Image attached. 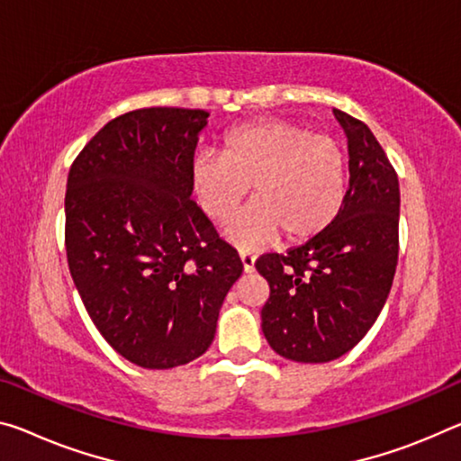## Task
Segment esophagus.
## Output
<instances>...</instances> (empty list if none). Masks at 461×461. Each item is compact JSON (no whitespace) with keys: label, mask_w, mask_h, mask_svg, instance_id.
<instances>
[{"label":"esophagus","mask_w":461,"mask_h":461,"mask_svg":"<svg viewBox=\"0 0 461 461\" xmlns=\"http://www.w3.org/2000/svg\"><path fill=\"white\" fill-rule=\"evenodd\" d=\"M240 258H242V265L246 273H252L254 270V260H257V254H254L250 248H240Z\"/></svg>","instance_id":"34e87169"}]
</instances>
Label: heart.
Segmentation results:
<instances>
[{
    "instance_id": "b5f03b06",
    "label": "heart",
    "mask_w": 461,
    "mask_h": 461,
    "mask_svg": "<svg viewBox=\"0 0 461 461\" xmlns=\"http://www.w3.org/2000/svg\"><path fill=\"white\" fill-rule=\"evenodd\" d=\"M193 188L201 209L223 223L252 185L254 201L230 236L258 244L281 231L287 242L322 233L347 199V158L330 137L283 119H260L225 133L221 153L194 158Z\"/></svg>"
}]
</instances>
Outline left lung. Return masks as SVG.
Returning <instances> with one entry per match:
<instances>
[{"label": "left lung", "mask_w": 461, "mask_h": 461, "mask_svg": "<svg viewBox=\"0 0 461 461\" xmlns=\"http://www.w3.org/2000/svg\"><path fill=\"white\" fill-rule=\"evenodd\" d=\"M334 116L348 141L340 213L305 244L254 262L270 287L262 332L275 353L297 363L348 353L377 320L398 265V174L365 122Z\"/></svg>", "instance_id": "8db88e82"}]
</instances>
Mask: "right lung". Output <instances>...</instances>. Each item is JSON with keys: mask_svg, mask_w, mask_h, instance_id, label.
Returning a JSON list of instances; mask_svg holds the SVG:
<instances>
[{"mask_svg": "<svg viewBox=\"0 0 461 461\" xmlns=\"http://www.w3.org/2000/svg\"><path fill=\"white\" fill-rule=\"evenodd\" d=\"M199 108H139L106 122L69 167L65 250L94 326L127 361L172 369L215 339L242 275L238 250L191 199Z\"/></svg>", "mask_w": 461, "mask_h": 461, "instance_id": "1", "label": "right lung"}]
</instances>
